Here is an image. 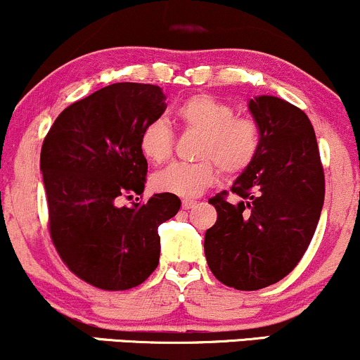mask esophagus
Segmentation results:
<instances>
[{
  "label": "esophagus",
  "instance_id": "34e87169",
  "mask_svg": "<svg viewBox=\"0 0 360 360\" xmlns=\"http://www.w3.org/2000/svg\"><path fill=\"white\" fill-rule=\"evenodd\" d=\"M196 205L198 203L194 200H188V198H186V200H183V208L184 210H193Z\"/></svg>",
  "mask_w": 360,
  "mask_h": 360
}]
</instances>
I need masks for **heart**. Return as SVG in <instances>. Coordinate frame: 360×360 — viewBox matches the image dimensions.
Returning a JSON list of instances; mask_svg holds the SVG:
<instances>
[{
  "instance_id": "heart-1",
  "label": "heart",
  "mask_w": 360,
  "mask_h": 360,
  "mask_svg": "<svg viewBox=\"0 0 360 360\" xmlns=\"http://www.w3.org/2000/svg\"><path fill=\"white\" fill-rule=\"evenodd\" d=\"M176 118L188 130L200 134L198 162H172L152 176V186L160 193L193 198L225 174H240L254 162L260 143L257 122L233 115L226 103L200 93L177 106ZM140 150L150 162L160 164L172 154V131L162 120L148 123L140 135Z\"/></svg>"
}]
</instances>
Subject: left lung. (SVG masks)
Wrapping results in <instances>:
<instances>
[{
  "instance_id": "left-lung-1",
  "label": "left lung",
  "mask_w": 360,
  "mask_h": 360,
  "mask_svg": "<svg viewBox=\"0 0 360 360\" xmlns=\"http://www.w3.org/2000/svg\"><path fill=\"white\" fill-rule=\"evenodd\" d=\"M249 110L260 130L257 155L235 179L232 193L210 200L218 218L205 233V255L225 286L255 291L298 266L325 198V176L311 122L276 96H257Z\"/></svg>"
}]
</instances>
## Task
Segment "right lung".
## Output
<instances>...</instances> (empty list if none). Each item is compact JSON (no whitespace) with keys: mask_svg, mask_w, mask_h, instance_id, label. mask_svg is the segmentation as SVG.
Returning a JSON list of instances; mask_svg holds the SVG:
<instances>
[{"mask_svg":"<svg viewBox=\"0 0 360 360\" xmlns=\"http://www.w3.org/2000/svg\"><path fill=\"white\" fill-rule=\"evenodd\" d=\"M154 84L117 82L68 106L40 152L49 230L60 259L77 278L106 291L139 286L159 264L157 229L179 212L176 194H142L147 160L140 135L166 111Z\"/></svg>","mask_w":360,"mask_h":360,"instance_id":"right-lung-1","label":"right lung"}]
</instances>
